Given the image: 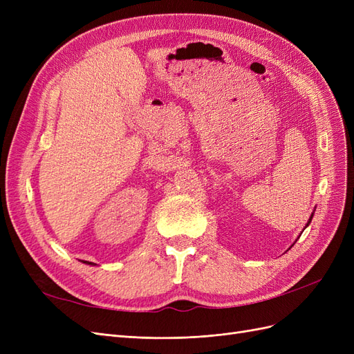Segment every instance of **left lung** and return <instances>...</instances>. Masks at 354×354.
Here are the masks:
<instances>
[{"label": "left lung", "mask_w": 354, "mask_h": 354, "mask_svg": "<svg viewBox=\"0 0 354 354\" xmlns=\"http://www.w3.org/2000/svg\"><path fill=\"white\" fill-rule=\"evenodd\" d=\"M312 217H313V216H312ZM312 217H310V221H312ZM310 221H308V223H310Z\"/></svg>", "instance_id": "1"}]
</instances>
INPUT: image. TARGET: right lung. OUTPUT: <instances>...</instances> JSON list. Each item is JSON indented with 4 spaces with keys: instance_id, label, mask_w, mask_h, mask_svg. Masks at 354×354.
I'll return each mask as SVG.
<instances>
[{
    "instance_id": "right-lung-1",
    "label": "right lung",
    "mask_w": 354,
    "mask_h": 354,
    "mask_svg": "<svg viewBox=\"0 0 354 354\" xmlns=\"http://www.w3.org/2000/svg\"><path fill=\"white\" fill-rule=\"evenodd\" d=\"M84 263H87V261H84ZM87 264H91V263H87Z\"/></svg>"
}]
</instances>
